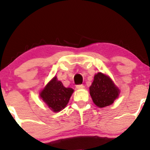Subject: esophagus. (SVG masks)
I'll list each match as a JSON object with an SVG mask.
<instances>
[{
	"mask_svg": "<svg viewBox=\"0 0 150 150\" xmlns=\"http://www.w3.org/2000/svg\"><path fill=\"white\" fill-rule=\"evenodd\" d=\"M84 88V86H83V84L76 85V88H78V89H82V88Z\"/></svg>",
	"mask_w": 150,
	"mask_h": 150,
	"instance_id": "esophagus-1",
	"label": "esophagus"
}]
</instances>
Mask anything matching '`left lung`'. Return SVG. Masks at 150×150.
Listing matches in <instances>:
<instances>
[{"mask_svg": "<svg viewBox=\"0 0 150 150\" xmlns=\"http://www.w3.org/2000/svg\"><path fill=\"white\" fill-rule=\"evenodd\" d=\"M89 91L94 103L100 108L113 104L120 93L112 79L101 73H98L94 76Z\"/></svg>", "mask_w": 150, "mask_h": 150, "instance_id": "1", "label": "left lung"}]
</instances>
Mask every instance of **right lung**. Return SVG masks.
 Masks as SVG:
<instances>
[{
    "instance_id": "add662e5",
    "label": "right lung",
    "mask_w": 150,
    "mask_h": 150,
    "mask_svg": "<svg viewBox=\"0 0 150 150\" xmlns=\"http://www.w3.org/2000/svg\"><path fill=\"white\" fill-rule=\"evenodd\" d=\"M71 88H66L55 76L40 94L51 110L59 112L66 107L73 93Z\"/></svg>"
}]
</instances>
